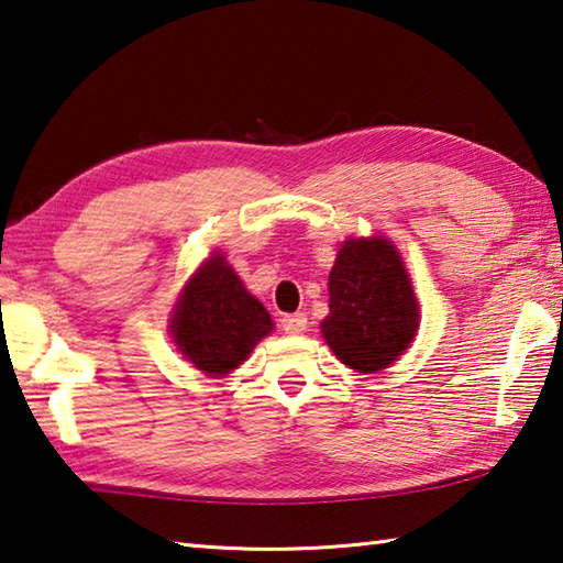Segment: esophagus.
Instances as JSON below:
<instances>
[{"mask_svg": "<svg viewBox=\"0 0 563 563\" xmlns=\"http://www.w3.org/2000/svg\"><path fill=\"white\" fill-rule=\"evenodd\" d=\"M280 327H283L285 334H300V332H305V327H307V317L302 312L285 314L280 319Z\"/></svg>", "mask_w": 563, "mask_h": 563, "instance_id": "obj_1", "label": "esophagus"}]
</instances>
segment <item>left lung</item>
Returning <instances> with one entry per match:
<instances>
[{
  "label": "left lung",
  "instance_id": "8db88e82",
  "mask_svg": "<svg viewBox=\"0 0 563 563\" xmlns=\"http://www.w3.org/2000/svg\"><path fill=\"white\" fill-rule=\"evenodd\" d=\"M420 327L410 275L390 239H349L329 273L322 336L334 356L358 373L388 368Z\"/></svg>",
  "mask_w": 563,
  "mask_h": 563
}]
</instances>
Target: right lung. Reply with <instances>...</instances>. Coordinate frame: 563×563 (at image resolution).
Segmentation results:
<instances>
[{
  "label": "right lung",
  "mask_w": 563,
  "mask_h": 563,
  "mask_svg": "<svg viewBox=\"0 0 563 563\" xmlns=\"http://www.w3.org/2000/svg\"><path fill=\"white\" fill-rule=\"evenodd\" d=\"M271 329L266 307L244 288L219 251L187 280L168 324L180 354L212 378L239 368Z\"/></svg>",
  "instance_id": "add662e5"
}]
</instances>
